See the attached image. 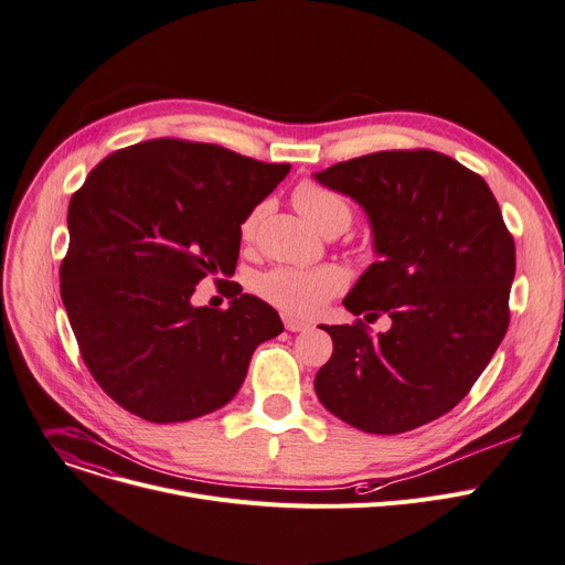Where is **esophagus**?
I'll list each match as a JSON object with an SVG mask.
<instances>
[{
	"label": "esophagus",
	"mask_w": 565,
	"mask_h": 565,
	"mask_svg": "<svg viewBox=\"0 0 565 565\" xmlns=\"http://www.w3.org/2000/svg\"><path fill=\"white\" fill-rule=\"evenodd\" d=\"M284 327L288 331H307L311 324L305 322V320H297V318H290V316H284Z\"/></svg>",
	"instance_id": "34e87169"
}]
</instances>
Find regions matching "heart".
Returning <instances> with one entry per match:
<instances>
[{"mask_svg":"<svg viewBox=\"0 0 565 565\" xmlns=\"http://www.w3.org/2000/svg\"><path fill=\"white\" fill-rule=\"evenodd\" d=\"M292 204L302 213L316 230H345L352 220V204L345 195L331 191V188L305 179L292 188ZM260 206L252 209L241 222V241L252 243L258 230ZM345 273L338 266L318 268H292L277 266L260 275L256 281L258 295L290 316H313L331 297L345 288Z\"/></svg>","mask_w":565,"mask_h":565,"instance_id":"obj_1","label":"heart"}]
</instances>
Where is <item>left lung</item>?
<instances>
[{"label":"left lung","instance_id":"obj_1","mask_svg":"<svg viewBox=\"0 0 565 565\" xmlns=\"http://www.w3.org/2000/svg\"><path fill=\"white\" fill-rule=\"evenodd\" d=\"M316 179L370 215L380 260L343 299L352 324H322L316 374L327 411L367 434H404L452 411L509 329L515 243L488 183L434 149H386ZM382 315L386 334L366 327Z\"/></svg>","mask_w":565,"mask_h":565}]
</instances>
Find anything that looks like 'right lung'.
Listing matches in <instances>:
<instances>
[{
  "label": "right lung",
  "mask_w": 565,
  "mask_h": 565,
  "mask_svg": "<svg viewBox=\"0 0 565 565\" xmlns=\"http://www.w3.org/2000/svg\"><path fill=\"white\" fill-rule=\"evenodd\" d=\"M288 172L220 145L154 138L102 159L72 195L61 299L93 380L125 411L161 425L206 416L284 331L234 281L230 309L193 307L191 295L206 275H234L243 217Z\"/></svg>",
  "instance_id": "1"
}]
</instances>
